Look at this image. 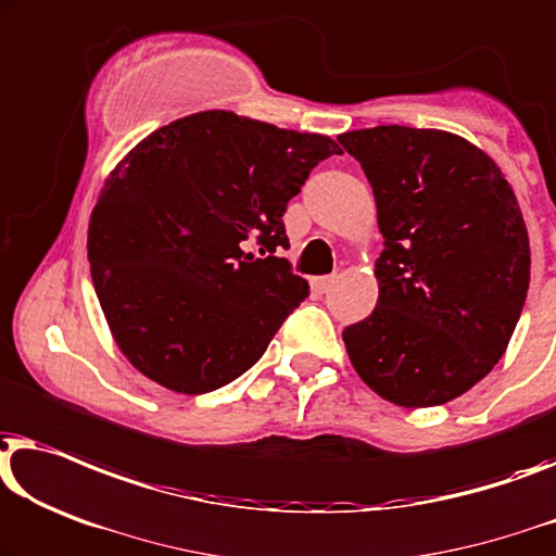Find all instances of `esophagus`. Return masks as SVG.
<instances>
[{
    "label": "esophagus",
    "mask_w": 556,
    "mask_h": 556,
    "mask_svg": "<svg viewBox=\"0 0 556 556\" xmlns=\"http://www.w3.org/2000/svg\"><path fill=\"white\" fill-rule=\"evenodd\" d=\"M333 283H336V276H324V278H313V280H311L313 291H316L318 295H324V293L331 291Z\"/></svg>",
    "instance_id": "esophagus-1"
}]
</instances>
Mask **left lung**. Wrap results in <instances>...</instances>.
I'll return each mask as SVG.
<instances>
[{"mask_svg":"<svg viewBox=\"0 0 556 556\" xmlns=\"http://www.w3.org/2000/svg\"><path fill=\"white\" fill-rule=\"evenodd\" d=\"M364 167L386 251L376 308L343 331L368 389L404 408L454 401L504 356L529 291V232L484 150L446 130L338 135Z\"/></svg>","mask_w":556,"mask_h":556,"instance_id":"1","label":"left lung"}]
</instances>
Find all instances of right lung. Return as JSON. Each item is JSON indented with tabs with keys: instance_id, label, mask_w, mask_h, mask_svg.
I'll list each match as a JSON object with an SVG mask.
<instances>
[{
	"instance_id": "add662e5",
	"label": "right lung",
	"mask_w": 556,
	"mask_h": 556,
	"mask_svg": "<svg viewBox=\"0 0 556 556\" xmlns=\"http://www.w3.org/2000/svg\"><path fill=\"white\" fill-rule=\"evenodd\" d=\"M341 148L228 110L157 127L108 175L87 230L94 293L123 356L195 396L258 361L308 280L276 258L288 200ZM263 244V260L250 251Z\"/></svg>"
}]
</instances>
